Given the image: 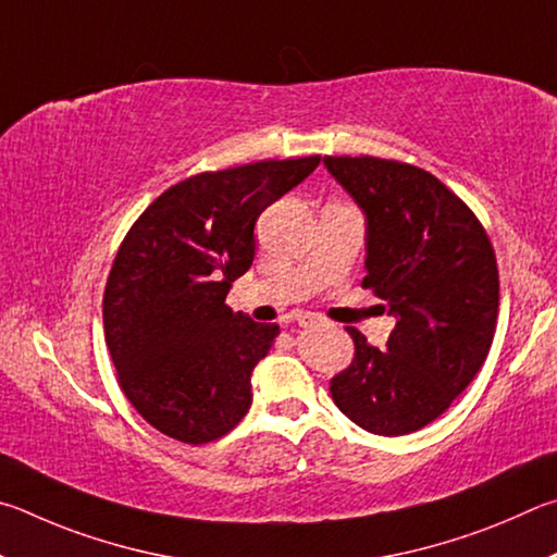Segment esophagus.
I'll use <instances>...</instances> for the list:
<instances>
[{"label":"esophagus","mask_w":557,"mask_h":557,"mask_svg":"<svg viewBox=\"0 0 557 557\" xmlns=\"http://www.w3.org/2000/svg\"><path fill=\"white\" fill-rule=\"evenodd\" d=\"M296 323H298V327H315V325H320V320L318 318H313V315H298L296 318Z\"/></svg>","instance_id":"1"}]
</instances>
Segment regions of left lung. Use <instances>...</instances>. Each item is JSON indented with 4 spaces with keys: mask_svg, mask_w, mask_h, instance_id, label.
Instances as JSON below:
<instances>
[{
    "mask_svg": "<svg viewBox=\"0 0 557 557\" xmlns=\"http://www.w3.org/2000/svg\"><path fill=\"white\" fill-rule=\"evenodd\" d=\"M367 220L364 288L396 325L386 349L355 327V359L330 382L335 406L374 435L421 431L445 413L490 355L499 269L482 222L418 165L376 156H325Z\"/></svg>",
    "mask_w": 557,
    "mask_h": 557,
    "instance_id": "obj_1",
    "label": "left lung"
}]
</instances>
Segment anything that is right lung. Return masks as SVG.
I'll return each mask as SVG.
<instances>
[{"label":"right lung","instance_id":"right-lung-1","mask_svg":"<svg viewBox=\"0 0 557 557\" xmlns=\"http://www.w3.org/2000/svg\"><path fill=\"white\" fill-rule=\"evenodd\" d=\"M320 156L190 175L126 232L104 286L102 320L124 396L173 441L227 435L251 406V372L278 325L224 304L253 261V224L318 169Z\"/></svg>","mask_w":557,"mask_h":557}]
</instances>
